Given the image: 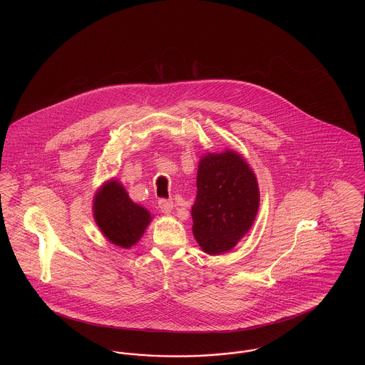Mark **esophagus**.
<instances>
[{
  "instance_id": "esophagus-1",
  "label": "esophagus",
  "mask_w": 365,
  "mask_h": 365,
  "mask_svg": "<svg viewBox=\"0 0 365 365\" xmlns=\"http://www.w3.org/2000/svg\"><path fill=\"white\" fill-rule=\"evenodd\" d=\"M158 208L161 209V212H163V213L170 215V213H171V210L174 209V202H173V200L161 198V200L158 201Z\"/></svg>"
}]
</instances>
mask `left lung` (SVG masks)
Instances as JSON below:
<instances>
[{"instance_id":"8db88e82","label":"left lung","mask_w":365,"mask_h":365,"mask_svg":"<svg viewBox=\"0 0 365 365\" xmlns=\"http://www.w3.org/2000/svg\"><path fill=\"white\" fill-rule=\"evenodd\" d=\"M259 204L256 176L242 157L230 150L202 157L191 217L192 234L205 253L232 249L253 225Z\"/></svg>"}]
</instances>
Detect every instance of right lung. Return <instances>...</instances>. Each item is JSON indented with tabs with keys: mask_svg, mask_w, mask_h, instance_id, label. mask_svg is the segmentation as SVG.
<instances>
[{
	"mask_svg": "<svg viewBox=\"0 0 365 365\" xmlns=\"http://www.w3.org/2000/svg\"><path fill=\"white\" fill-rule=\"evenodd\" d=\"M94 217L105 237L122 247L138 242L150 222V213L134 204L116 180L108 182L96 195Z\"/></svg>",
	"mask_w": 365,
	"mask_h": 365,
	"instance_id": "add662e5",
	"label": "right lung"
}]
</instances>
